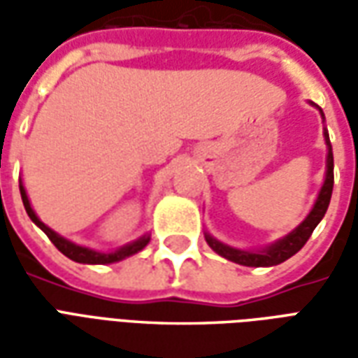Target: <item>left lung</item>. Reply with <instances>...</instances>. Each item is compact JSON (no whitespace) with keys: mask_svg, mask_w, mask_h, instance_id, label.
I'll list each match as a JSON object with an SVG mask.
<instances>
[{"mask_svg":"<svg viewBox=\"0 0 358 358\" xmlns=\"http://www.w3.org/2000/svg\"><path fill=\"white\" fill-rule=\"evenodd\" d=\"M315 107L320 110V117L324 118L322 109L318 105H315ZM324 141H326V176H324V184L320 187V192H318V197H316L313 209L308 210L305 220L297 228H293L287 236L261 249L232 248V245H226L222 241H218L217 238H213L209 232H205V240L209 243V248L220 257L232 261V263H238L241 266H255V268H259V266H276V264L284 263L289 257L295 255L307 243L310 234L315 232V228L322 220L326 210H328V205H330L331 189H334V153H331L330 136H328L326 128H324Z\"/></svg>","mask_w":358,"mask_h":358,"instance_id":"1","label":"left lung"}]
</instances>
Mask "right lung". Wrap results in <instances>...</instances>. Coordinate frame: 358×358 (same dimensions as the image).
Returning a JSON list of instances; mask_svg holds the SVG:
<instances>
[{"label":"right lung","instance_id":"1","mask_svg":"<svg viewBox=\"0 0 358 358\" xmlns=\"http://www.w3.org/2000/svg\"><path fill=\"white\" fill-rule=\"evenodd\" d=\"M20 187V197H22V203H24V209H27L28 217H30V220L34 222L40 230H42L48 238L51 240V243L55 245V248L63 253L65 257H69L71 261H74V263H82V264H110V263H118V261H122V259H126V257H132L136 255V253H140L141 249L145 248L149 243V240H151V236L149 234H143L141 238H138V240L130 241V243H126V245H122V248L115 249V251H95V249L92 248H86V245H78V243H74V241L66 240V238H63V236H59L55 230H51L50 226H45L38 218V215L34 213V209H32V205H30V199H28L27 195V189H24V186H22V182L19 184Z\"/></svg>","mask_w":358,"mask_h":358}]
</instances>
